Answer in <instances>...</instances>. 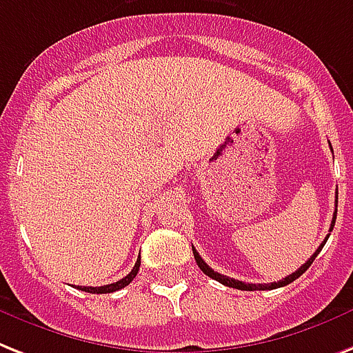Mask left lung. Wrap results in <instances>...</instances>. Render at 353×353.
Here are the masks:
<instances>
[{
	"mask_svg": "<svg viewBox=\"0 0 353 353\" xmlns=\"http://www.w3.org/2000/svg\"><path fill=\"white\" fill-rule=\"evenodd\" d=\"M335 219H337V194H335V213H334V219H332V225H330V230H334L335 225ZM330 236V235H328ZM328 236L324 239L323 244H321L319 248H317V252L314 253V255L310 256L308 261L304 262L303 266L299 268L297 272H293L292 275H288V277H284L283 281H277V283H272V284H250V283H242V281H235V279L231 277H225V275H222V273L215 272V270H211L208 264L204 262V259L199 255V252L193 248V255H194V261H196V264H199V268L202 270V272L208 275V277L215 279V281H219L221 284H224V286H230V288H236V290H244V292H255V290H275V288H283V286H286V284L293 283L295 279H299L301 275H303L306 270H308L310 266H312V262L315 261V256L319 255V252L323 250V246L326 244V241H328Z\"/></svg>",
	"mask_w": 353,
	"mask_h": 353,
	"instance_id": "8db88e82",
	"label": "left lung"
}]
</instances>
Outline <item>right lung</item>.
<instances>
[{
  "label": "right lung",
  "instance_id": "right-lung-1",
  "mask_svg": "<svg viewBox=\"0 0 353 353\" xmlns=\"http://www.w3.org/2000/svg\"><path fill=\"white\" fill-rule=\"evenodd\" d=\"M138 270H140V256H138L137 264H134V268L131 270V273H129V275H125L123 279H120L118 283L105 284V286H98V288H92V286H78V290H81V292H87V293H112V292H118V290L125 288V286L131 283L132 279L137 277Z\"/></svg>",
  "mask_w": 353,
  "mask_h": 353
}]
</instances>
